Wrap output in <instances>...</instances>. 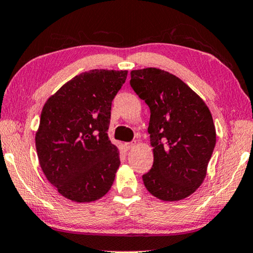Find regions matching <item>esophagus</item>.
Wrapping results in <instances>:
<instances>
[{"mask_svg": "<svg viewBox=\"0 0 253 253\" xmlns=\"http://www.w3.org/2000/svg\"><path fill=\"white\" fill-rule=\"evenodd\" d=\"M135 145H136V142H130V143H126V144H125V146H126V149H127V150H131V149H134V148H135Z\"/></svg>", "mask_w": 253, "mask_h": 253, "instance_id": "34e87169", "label": "esophagus"}]
</instances>
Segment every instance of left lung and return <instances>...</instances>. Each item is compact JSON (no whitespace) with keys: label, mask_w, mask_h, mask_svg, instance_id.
I'll list each match as a JSON object with an SVG mask.
<instances>
[{"label":"left lung","mask_w":253,"mask_h":253,"mask_svg":"<svg viewBox=\"0 0 253 253\" xmlns=\"http://www.w3.org/2000/svg\"><path fill=\"white\" fill-rule=\"evenodd\" d=\"M130 86L150 108L153 166L143 183L153 197L179 201L201 186L216 145L208 105L182 79L158 68L130 71Z\"/></svg>","instance_id":"1"}]
</instances>
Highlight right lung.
<instances>
[{"mask_svg":"<svg viewBox=\"0 0 253 253\" xmlns=\"http://www.w3.org/2000/svg\"><path fill=\"white\" fill-rule=\"evenodd\" d=\"M127 70L93 69L75 76L48 97L35 144L40 166L60 194L96 201L114 184L120 159L108 137L111 102Z\"/></svg>","mask_w":253,"mask_h":253,"instance_id":"obj_1","label":"right lung"}]
</instances>
